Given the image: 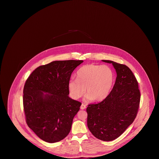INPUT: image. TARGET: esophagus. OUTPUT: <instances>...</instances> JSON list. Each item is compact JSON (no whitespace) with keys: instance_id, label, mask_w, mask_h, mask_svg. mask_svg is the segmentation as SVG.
Returning a JSON list of instances; mask_svg holds the SVG:
<instances>
[{"instance_id":"obj_1","label":"esophagus","mask_w":159,"mask_h":159,"mask_svg":"<svg viewBox=\"0 0 159 159\" xmlns=\"http://www.w3.org/2000/svg\"><path fill=\"white\" fill-rule=\"evenodd\" d=\"M86 108V105H85L84 104L82 103V105L80 106V108H81L82 110H84V109H85Z\"/></svg>"}]
</instances>
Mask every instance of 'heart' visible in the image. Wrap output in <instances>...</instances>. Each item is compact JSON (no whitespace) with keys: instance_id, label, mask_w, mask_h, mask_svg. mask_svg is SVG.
I'll return each instance as SVG.
<instances>
[{"instance_id":"obj_1","label":"heart","mask_w":159,"mask_h":159,"mask_svg":"<svg viewBox=\"0 0 159 159\" xmlns=\"http://www.w3.org/2000/svg\"><path fill=\"white\" fill-rule=\"evenodd\" d=\"M113 82V71L108 66L87 64L79 69L76 79L69 81V93L72 98L78 99L86 88V98L102 101L108 95Z\"/></svg>"}]
</instances>
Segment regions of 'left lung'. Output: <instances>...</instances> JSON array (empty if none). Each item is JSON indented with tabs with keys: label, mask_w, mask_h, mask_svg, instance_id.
Returning <instances> with one entry per match:
<instances>
[{
	"label": "left lung",
	"mask_w": 159,
	"mask_h": 159,
	"mask_svg": "<svg viewBox=\"0 0 159 159\" xmlns=\"http://www.w3.org/2000/svg\"><path fill=\"white\" fill-rule=\"evenodd\" d=\"M117 73L116 82L109 95L101 102L89 104L88 127L100 140L117 138L134 121L138 112L141 93L135 76L128 66L112 61Z\"/></svg>",
	"instance_id": "1"
}]
</instances>
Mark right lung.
<instances>
[{
  "label": "right lung",
  "mask_w": 159,
  "mask_h": 159,
  "mask_svg": "<svg viewBox=\"0 0 159 159\" xmlns=\"http://www.w3.org/2000/svg\"><path fill=\"white\" fill-rule=\"evenodd\" d=\"M82 62L52 61L36 68L25 83V121L36 135L47 143L60 141L71 130L82 103L68 97V83L72 72Z\"/></svg>",
  "instance_id": "right-lung-1"
}]
</instances>
